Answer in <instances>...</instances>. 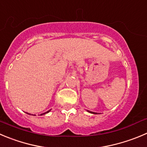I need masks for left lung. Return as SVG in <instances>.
I'll use <instances>...</instances> for the list:
<instances>
[{"label":"left lung","mask_w":147,"mask_h":147,"mask_svg":"<svg viewBox=\"0 0 147 147\" xmlns=\"http://www.w3.org/2000/svg\"><path fill=\"white\" fill-rule=\"evenodd\" d=\"M87 111L89 112V113H93V114H98V113H94V112L89 111V110H87Z\"/></svg>","instance_id":"left-lung-1"}]
</instances>
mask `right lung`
Listing matches in <instances>:
<instances>
[{"label":"right lung","instance_id":"add662e5","mask_svg":"<svg viewBox=\"0 0 147 147\" xmlns=\"http://www.w3.org/2000/svg\"><path fill=\"white\" fill-rule=\"evenodd\" d=\"M50 110H48V111H47V112H45V113H42V114H41V115H45V114H46V113H49V112H50ZM27 114H29V115H30V114H29V113H27Z\"/></svg>","mask_w":147,"mask_h":147}]
</instances>
